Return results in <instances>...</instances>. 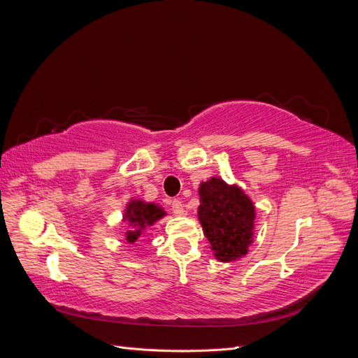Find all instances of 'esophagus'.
Here are the masks:
<instances>
[{
	"label": "esophagus",
	"mask_w": 358,
	"mask_h": 358,
	"mask_svg": "<svg viewBox=\"0 0 358 358\" xmlns=\"http://www.w3.org/2000/svg\"><path fill=\"white\" fill-rule=\"evenodd\" d=\"M171 212L178 215V216L185 215V208H183V204H182L180 200H173L171 201Z\"/></svg>",
	"instance_id": "1"
}]
</instances>
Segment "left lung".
Listing matches in <instances>:
<instances>
[{
	"mask_svg": "<svg viewBox=\"0 0 358 358\" xmlns=\"http://www.w3.org/2000/svg\"><path fill=\"white\" fill-rule=\"evenodd\" d=\"M199 221L218 262L230 263L248 254L252 243L255 206L237 187L220 178L201 182Z\"/></svg>",
	"mask_w": 358,
	"mask_h": 358,
	"instance_id": "left-lung-1",
	"label": "left lung"
}]
</instances>
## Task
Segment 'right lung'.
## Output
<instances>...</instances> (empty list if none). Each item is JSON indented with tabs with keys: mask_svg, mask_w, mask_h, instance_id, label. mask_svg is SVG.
<instances>
[{
	"mask_svg": "<svg viewBox=\"0 0 358 358\" xmlns=\"http://www.w3.org/2000/svg\"><path fill=\"white\" fill-rule=\"evenodd\" d=\"M164 215V209L159 208L155 203H148L143 200L129 201L124 213V221L129 224V230L125 233L127 242L134 243L146 227L154 225Z\"/></svg>",
	"mask_w": 358,
	"mask_h": 358,
	"instance_id": "right-lung-1",
	"label": "right lung"
}]
</instances>
